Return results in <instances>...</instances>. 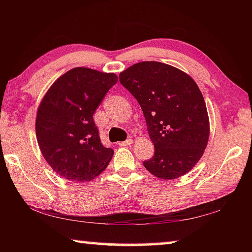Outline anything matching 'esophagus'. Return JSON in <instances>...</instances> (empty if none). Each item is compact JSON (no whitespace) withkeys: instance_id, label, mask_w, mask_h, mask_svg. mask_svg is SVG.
<instances>
[{"instance_id":"esophagus-1","label":"esophagus","mask_w":252,"mask_h":252,"mask_svg":"<svg viewBox=\"0 0 252 252\" xmlns=\"http://www.w3.org/2000/svg\"><path fill=\"white\" fill-rule=\"evenodd\" d=\"M132 142H133V140H132V139H126V141L119 142V146H130Z\"/></svg>"}]
</instances>
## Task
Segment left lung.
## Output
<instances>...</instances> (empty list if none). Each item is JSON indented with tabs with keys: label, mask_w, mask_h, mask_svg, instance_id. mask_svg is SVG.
<instances>
[{
	"label": "left lung",
	"mask_w": 252,
	"mask_h": 252,
	"mask_svg": "<svg viewBox=\"0 0 252 252\" xmlns=\"http://www.w3.org/2000/svg\"><path fill=\"white\" fill-rule=\"evenodd\" d=\"M119 79L141 106L155 146L144 168L164 180L189 172L209 139L206 102L197 83L177 67L156 61L136 63Z\"/></svg>",
	"instance_id": "8db88e82"
}]
</instances>
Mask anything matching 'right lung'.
I'll return each mask as SVG.
<instances>
[{
	"mask_svg": "<svg viewBox=\"0 0 252 252\" xmlns=\"http://www.w3.org/2000/svg\"><path fill=\"white\" fill-rule=\"evenodd\" d=\"M117 82L114 73L74 67L46 92L37 110L36 139L59 176L85 182L108 167L113 150L102 144L93 114Z\"/></svg>",
	"mask_w": 252,
	"mask_h": 252,
	"instance_id": "right-lung-1",
	"label": "right lung"
}]
</instances>
